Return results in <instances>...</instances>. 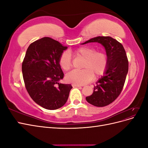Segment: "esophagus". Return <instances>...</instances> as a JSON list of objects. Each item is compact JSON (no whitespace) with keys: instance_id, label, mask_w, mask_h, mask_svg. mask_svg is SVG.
<instances>
[{"instance_id":"1","label":"esophagus","mask_w":148,"mask_h":148,"mask_svg":"<svg viewBox=\"0 0 148 148\" xmlns=\"http://www.w3.org/2000/svg\"><path fill=\"white\" fill-rule=\"evenodd\" d=\"M72 86L73 87H80V86H83V85L82 84H73Z\"/></svg>"}]
</instances>
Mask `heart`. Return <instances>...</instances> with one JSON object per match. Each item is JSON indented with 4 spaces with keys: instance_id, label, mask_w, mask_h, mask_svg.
I'll return each mask as SVG.
<instances>
[{
    "instance_id": "1",
    "label": "heart",
    "mask_w": 148,
    "mask_h": 148,
    "mask_svg": "<svg viewBox=\"0 0 148 148\" xmlns=\"http://www.w3.org/2000/svg\"><path fill=\"white\" fill-rule=\"evenodd\" d=\"M73 53L82 57L84 61L82 65L83 70H73L66 75V81L73 84H86L95 78L104 73L108 65V56L103 51H97L92 47H81L74 51ZM59 64L62 70L68 71L72 66V60L70 53L65 51L59 57Z\"/></svg>"
}]
</instances>
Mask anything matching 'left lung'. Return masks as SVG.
<instances>
[{"label":"left lung","mask_w":148,"mask_h":148,"mask_svg":"<svg viewBox=\"0 0 148 148\" xmlns=\"http://www.w3.org/2000/svg\"><path fill=\"white\" fill-rule=\"evenodd\" d=\"M98 42L104 47L108 56L104 75L96 83L93 93L86 97L88 102L96 107H104L114 102L123 88L128 71V61L123 46L110 36H97L82 44Z\"/></svg>","instance_id":"left-lung-1"}]
</instances>
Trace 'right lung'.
I'll return each instance as SVG.
<instances>
[{
	"label": "right lung",
	"instance_id": "obj_1",
	"mask_svg": "<svg viewBox=\"0 0 148 148\" xmlns=\"http://www.w3.org/2000/svg\"><path fill=\"white\" fill-rule=\"evenodd\" d=\"M68 48L51 38L44 37L29 46L22 63L25 87L32 99L43 108L56 110L63 106L72 88L60 83L64 73L59 64Z\"/></svg>",
	"mask_w": 148,
	"mask_h": 148
}]
</instances>
